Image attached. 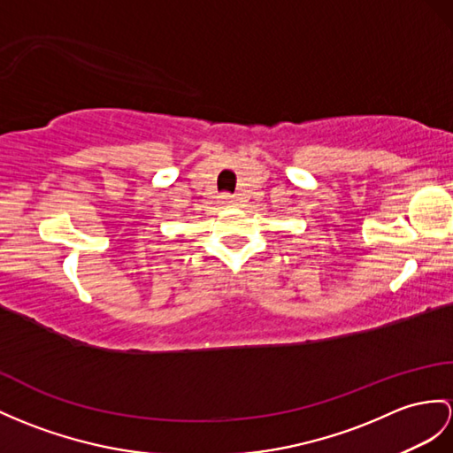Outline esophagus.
Segmentation results:
<instances>
[{"label":"esophagus","instance_id":"34e87169","mask_svg":"<svg viewBox=\"0 0 453 453\" xmlns=\"http://www.w3.org/2000/svg\"><path fill=\"white\" fill-rule=\"evenodd\" d=\"M220 205H225V207H236V205H238V200H236L234 196L225 194L223 197H220Z\"/></svg>","mask_w":453,"mask_h":453}]
</instances>
